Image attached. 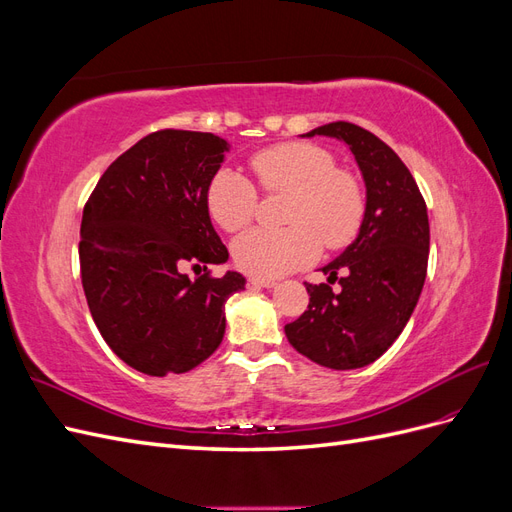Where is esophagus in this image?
<instances>
[{
  "label": "esophagus",
  "mask_w": 512,
  "mask_h": 512,
  "mask_svg": "<svg viewBox=\"0 0 512 512\" xmlns=\"http://www.w3.org/2000/svg\"><path fill=\"white\" fill-rule=\"evenodd\" d=\"M250 284L254 288H275V280H265V277H250Z\"/></svg>",
  "instance_id": "1"
}]
</instances>
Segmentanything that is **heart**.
<instances>
[{"instance_id": "obj_1", "label": "heart", "mask_w": 512, "mask_h": 512, "mask_svg": "<svg viewBox=\"0 0 512 512\" xmlns=\"http://www.w3.org/2000/svg\"><path fill=\"white\" fill-rule=\"evenodd\" d=\"M260 185L290 192L288 228H252L232 245L239 269L254 277H282L316 260L320 239L327 247L346 245L361 226L365 200L361 185L339 170L331 153L312 143H282L252 156ZM258 205L254 183L235 168H220L207 192L211 218L224 230L252 222Z\"/></svg>"}]
</instances>
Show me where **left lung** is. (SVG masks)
Here are the masks:
<instances>
[{"label": "left lung", "instance_id": "8db88e82", "mask_svg": "<svg viewBox=\"0 0 512 512\" xmlns=\"http://www.w3.org/2000/svg\"><path fill=\"white\" fill-rule=\"evenodd\" d=\"M303 138L342 141L365 183L359 235L320 271L328 284H305L309 305L286 324L288 342L329 369H359L393 346L421 297L429 258L425 200L406 164L376 134L348 121L320 126Z\"/></svg>", "mask_w": 512, "mask_h": 512}]
</instances>
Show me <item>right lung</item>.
Wrapping results in <instances>:
<instances>
[{
    "label": "right lung",
    "instance_id": "add662e5",
    "mask_svg": "<svg viewBox=\"0 0 512 512\" xmlns=\"http://www.w3.org/2000/svg\"><path fill=\"white\" fill-rule=\"evenodd\" d=\"M228 141L162 130L106 168L81 222V277L91 318L119 359L147 376L183 374L218 350L226 301L245 277L226 271L228 250L211 224L207 192ZM192 264L206 273L187 277Z\"/></svg>",
    "mask_w": 512,
    "mask_h": 512
}]
</instances>
